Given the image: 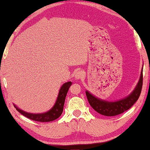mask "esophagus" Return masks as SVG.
I'll return each mask as SVG.
<instances>
[{
    "instance_id": "34e87169",
    "label": "esophagus",
    "mask_w": 150,
    "mask_h": 150,
    "mask_svg": "<svg viewBox=\"0 0 150 150\" xmlns=\"http://www.w3.org/2000/svg\"><path fill=\"white\" fill-rule=\"evenodd\" d=\"M85 74L83 73V72L81 71H78L76 73L75 76V78L76 79H83L84 77Z\"/></svg>"
}]
</instances>
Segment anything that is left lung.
<instances>
[{
	"mask_svg": "<svg viewBox=\"0 0 150 150\" xmlns=\"http://www.w3.org/2000/svg\"><path fill=\"white\" fill-rule=\"evenodd\" d=\"M142 85H143V69L142 70L140 77L136 88L131 94L124 98L123 99L114 101V102H109L96 98L87 91H85V93L88 103L94 110L104 116H115L128 110L138 100L142 91Z\"/></svg>",
	"mask_w": 150,
	"mask_h": 150,
	"instance_id": "obj_1",
	"label": "left lung"
}]
</instances>
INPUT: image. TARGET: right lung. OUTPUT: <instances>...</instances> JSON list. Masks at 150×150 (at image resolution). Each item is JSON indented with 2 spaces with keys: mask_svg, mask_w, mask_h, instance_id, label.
<instances>
[{
  "mask_svg": "<svg viewBox=\"0 0 150 150\" xmlns=\"http://www.w3.org/2000/svg\"><path fill=\"white\" fill-rule=\"evenodd\" d=\"M72 85V83L67 82L63 84L61 87L59 94H58L57 98L56 100L54 106L50 109L49 111L46 112L42 114H33L29 113L27 112H25L22 110H20L19 108H18L16 105H14V107L16 108V110L21 113L22 115H24L26 117L31 119L32 120L41 122H51L56 120L59 116L62 115L63 110V106H64L65 100L66 95L68 92L69 87Z\"/></svg>",
  "mask_w": 150,
  "mask_h": 150,
  "instance_id": "obj_1",
  "label": "right lung"
}]
</instances>
